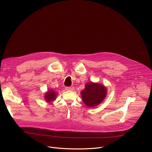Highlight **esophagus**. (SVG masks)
I'll use <instances>...</instances> for the list:
<instances>
[{"label": "esophagus", "mask_w": 152, "mask_h": 152, "mask_svg": "<svg viewBox=\"0 0 152 152\" xmlns=\"http://www.w3.org/2000/svg\"><path fill=\"white\" fill-rule=\"evenodd\" d=\"M65 89L66 91H73L74 89V86H69V87H66Z\"/></svg>", "instance_id": "esophagus-1"}]
</instances>
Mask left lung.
<instances>
[{
    "label": "left lung",
    "instance_id": "obj_1",
    "mask_svg": "<svg viewBox=\"0 0 152 152\" xmlns=\"http://www.w3.org/2000/svg\"><path fill=\"white\" fill-rule=\"evenodd\" d=\"M107 94V88L102 84L89 82L81 91L83 102L88 107H95L101 103Z\"/></svg>",
    "mask_w": 152,
    "mask_h": 152
}]
</instances>
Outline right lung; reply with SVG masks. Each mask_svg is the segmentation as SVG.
Returning a JSON list of instances; mask_svg holds the SVG:
<instances>
[{
    "mask_svg": "<svg viewBox=\"0 0 152 152\" xmlns=\"http://www.w3.org/2000/svg\"><path fill=\"white\" fill-rule=\"evenodd\" d=\"M57 94L58 92H56L54 90L52 89H48V91L45 93V95L44 96V98L45 99L44 100L47 103H51L56 100Z\"/></svg>",
    "mask_w": 152,
    "mask_h": 152,
    "instance_id": "add662e5",
    "label": "right lung"
}]
</instances>
